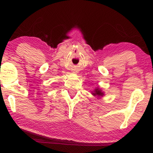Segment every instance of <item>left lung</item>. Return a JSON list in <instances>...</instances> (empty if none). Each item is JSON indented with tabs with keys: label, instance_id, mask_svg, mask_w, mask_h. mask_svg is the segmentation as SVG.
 <instances>
[{
	"label": "left lung",
	"instance_id": "left-lung-1",
	"mask_svg": "<svg viewBox=\"0 0 153 153\" xmlns=\"http://www.w3.org/2000/svg\"><path fill=\"white\" fill-rule=\"evenodd\" d=\"M93 95H94V96H103V94L101 92V90H99V89L98 88V89H96V90L94 91V93H93Z\"/></svg>",
	"mask_w": 153,
	"mask_h": 153
}]
</instances>
